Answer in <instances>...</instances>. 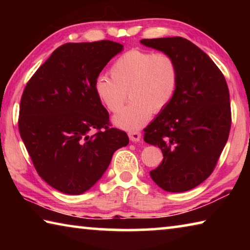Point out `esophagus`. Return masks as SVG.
Instances as JSON below:
<instances>
[{
	"mask_svg": "<svg viewBox=\"0 0 250 250\" xmlns=\"http://www.w3.org/2000/svg\"><path fill=\"white\" fill-rule=\"evenodd\" d=\"M129 138L132 142H139L141 140V133L139 131H130Z\"/></svg>",
	"mask_w": 250,
	"mask_h": 250,
	"instance_id": "esophagus-1",
	"label": "esophagus"
}]
</instances>
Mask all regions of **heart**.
<instances>
[{
	"instance_id": "1",
	"label": "heart",
	"mask_w": 250,
	"mask_h": 250,
	"mask_svg": "<svg viewBox=\"0 0 250 250\" xmlns=\"http://www.w3.org/2000/svg\"><path fill=\"white\" fill-rule=\"evenodd\" d=\"M110 75L95 80L98 99L109 111L117 112L130 95V104L112 118L121 129L137 130L149 120L152 112H159L170 104L177 87V66L167 53L133 48L110 67Z\"/></svg>"
}]
</instances>
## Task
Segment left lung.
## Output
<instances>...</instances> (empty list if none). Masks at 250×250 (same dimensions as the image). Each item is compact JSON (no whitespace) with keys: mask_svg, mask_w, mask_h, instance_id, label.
<instances>
[{"mask_svg":"<svg viewBox=\"0 0 250 250\" xmlns=\"http://www.w3.org/2000/svg\"><path fill=\"white\" fill-rule=\"evenodd\" d=\"M140 43L170 55L179 73L170 104L145 129V141L163 153L151 179L167 192L189 191L211 174L228 140L231 115L226 80L215 62L183 37Z\"/></svg>","mask_w":250,"mask_h":250,"instance_id":"1","label":"left lung"}]
</instances>
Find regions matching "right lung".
<instances>
[{
    "label": "right lung",
    "mask_w": 250,
    "mask_h": 250,
    "mask_svg": "<svg viewBox=\"0 0 250 250\" xmlns=\"http://www.w3.org/2000/svg\"><path fill=\"white\" fill-rule=\"evenodd\" d=\"M122 50L124 45L112 41L64 44L25 87L21 138L37 173L59 192H87L115 151L128 146L125 131L109 128V113L94 89L101 70Z\"/></svg>",
    "instance_id": "add662e5"
}]
</instances>
